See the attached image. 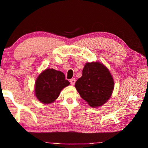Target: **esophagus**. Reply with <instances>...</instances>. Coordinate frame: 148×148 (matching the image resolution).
Wrapping results in <instances>:
<instances>
[{
	"label": "esophagus",
	"mask_w": 148,
	"mask_h": 148,
	"mask_svg": "<svg viewBox=\"0 0 148 148\" xmlns=\"http://www.w3.org/2000/svg\"><path fill=\"white\" fill-rule=\"evenodd\" d=\"M70 82H71V84L72 85H74L75 82H76V79H75L74 78H72L71 79H70Z\"/></svg>",
	"instance_id": "obj_1"
}]
</instances>
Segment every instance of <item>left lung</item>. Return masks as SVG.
Segmentation results:
<instances>
[{"mask_svg": "<svg viewBox=\"0 0 148 148\" xmlns=\"http://www.w3.org/2000/svg\"><path fill=\"white\" fill-rule=\"evenodd\" d=\"M75 87L90 106L97 108L106 103L112 96L114 81L110 71L103 64L87 62Z\"/></svg>", "mask_w": 148, "mask_h": 148, "instance_id": "8db88e82", "label": "left lung"}]
</instances>
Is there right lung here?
<instances>
[{"instance_id": "add662e5", "label": "right lung", "mask_w": 148, "mask_h": 148, "mask_svg": "<svg viewBox=\"0 0 148 148\" xmlns=\"http://www.w3.org/2000/svg\"><path fill=\"white\" fill-rule=\"evenodd\" d=\"M70 82L65 79L64 74L53 69L42 72L35 82V96L43 104H50L58 98L61 91Z\"/></svg>"}]
</instances>
